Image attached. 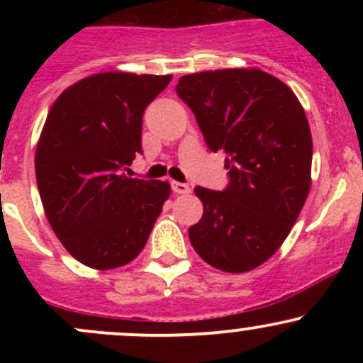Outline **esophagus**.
Masks as SVG:
<instances>
[{
  "mask_svg": "<svg viewBox=\"0 0 363 363\" xmlns=\"http://www.w3.org/2000/svg\"><path fill=\"white\" fill-rule=\"evenodd\" d=\"M172 191L177 193V195H188V193L191 191V188H189L188 184H184V182L174 181L172 182Z\"/></svg>",
  "mask_w": 363,
  "mask_h": 363,
  "instance_id": "34e87169",
  "label": "esophagus"
}]
</instances>
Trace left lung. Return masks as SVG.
I'll use <instances>...</instances> for the list:
<instances>
[{
    "instance_id": "left-lung-1",
    "label": "left lung",
    "mask_w": 363,
    "mask_h": 363,
    "mask_svg": "<svg viewBox=\"0 0 363 363\" xmlns=\"http://www.w3.org/2000/svg\"><path fill=\"white\" fill-rule=\"evenodd\" d=\"M208 149L226 152L225 191L196 186L203 216L189 228L200 258L242 274L265 263L298 219L311 189L313 137L294 91L258 68H226L179 79Z\"/></svg>"
}]
</instances>
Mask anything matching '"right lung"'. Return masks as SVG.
<instances>
[{"instance_id":"1","label":"right lung","mask_w":363,"mask_h":363,"mask_svg":"<svg viewBox=\"0 0 363 363\" xmlns=\"http://www.w3.org/2000/svg\"><path fill=\"white\" fill-rule=\"evenodd\" d=\"M172 75L104 72L50 107L35 152L43 211L69 255L96 270L133 262L170 196L167 181L124 174L142 152V116Z\"/></svg>"}]
</instances>
